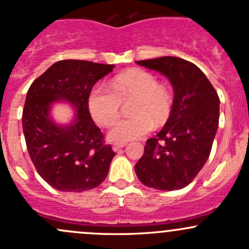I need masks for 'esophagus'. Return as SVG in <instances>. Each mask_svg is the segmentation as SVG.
<instances>
[{"label":"esophagus","instance_id":"obj_1","mask_svg":"<svg viewBox=\"0 0 249 249\" xmlns=\"http://www.w3.org/2000/svg\"><path fill=\"white\" fill-rule=\"evenodd\" d=\"M125 145H126V144H125V143H117V144L113 145V150L114 151H118V150H119V149L124 148Z\"/></svg>","mask_w":249,"mask_h":249}]
</instances>
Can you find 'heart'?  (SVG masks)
<instances>
[{
    "label": "heart",
    "mask_w": 249,
    "mask_h": 249,
    "mask_svg": "<svg viewBox=\"0 0 249 249\" xmlns=\"http://www.w3.org/2000/svg\"><path fill=\"white\" fill-rule=\"evenodd\" d=\"M110 88L95 86L88 96L91 117L98 124L108 126L119 116L122 101L133 99L130 106L132 117L122 119L108 132L111 142L125 143L145 136L151 127H159L171 116L173 96L164 85L158 83L151 72L133 68L117 75Z\"/></svg>",
    "instance_id": "heart-1"
}]
</instances>
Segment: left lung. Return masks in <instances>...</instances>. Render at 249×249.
Instances as JSON below:
<instances>
[{
	"mask_svg": "<svg viewBox=\"0 0 249 249\" xmlns=\"http://www.w3.org/2000/svg\"><path fill=\"white\" fill-rule=\"evenodd\" d=\"M136 63L168 78L174 99L171 116L163 129L146 141L135 172L148 187L180 190L192 182L208 161L218 129L219 98L193 63L172 56Z\"/></svg>",
	"mask_w": 249,
	"mask_h": 249,
	"instance_id": "left-lung-1",
	"label": "left lung"
}]
</instances>
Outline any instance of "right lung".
<instances>
[{"instance_id": "1", "label": "right lung", "mask_w": 249, "mask_h": 249, "mask_svg": "<svg viewBox=\"0 0 249 249\" xmlns=\"http://www.w3.org/2000/svg\"><path fill=\"white\" fill-rule=\"evenodd\" d=\"M113 64L65 59L56 62L31 85L22 111V130L36 172L53 188L83 192L106 179L116 153L91 119L88 96L93 86L113 70ZM75 108L68 124L51 116L54 102Z\"/></svg>"}]
</instances>
